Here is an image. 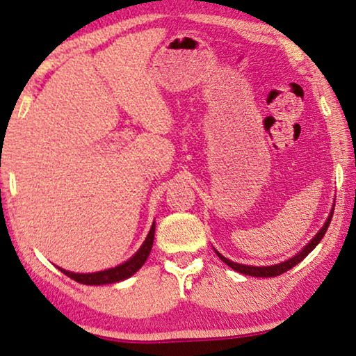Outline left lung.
Masks as SVG:
<instances>
[{
    "instance_id": "8db88e82",
    "label": "left lung",
    "mask_w": 356,
    "mask_h": 356,
    "mask_svg": "<svg viewBox=\"0 0 356 356\" xmlns=\"http://www.w3.org/2000/svg\"><path fill=\"white\" fill-rule=\"evenodd\" d=\"M332 214H334V208L331 209V214L327 216L325 225H323L321 229H320V232H318L316 235H315L314 238H312V241L309 243V245H307L304 249H302V251L297 252L294 257H291V259H288V261H284V262H280V264H275V265H267V267H254V265H245V264L232 262L230 259L224 257L220 252H217V251H216V254H217V256H219V259H220L222 262H225L227 265H229L230 268L236 270V272H240V273H243V275H249V277H261V278L278 277V275L288 272V270L293 268L294 265H297L300 261H304V259H305L307 256H309V254H310L312 251H314L318 243L321 241V238L325 236L327 227H330V224H331Z\"/></svg>"
}]
</instances>
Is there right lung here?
I'll return each instance as SVG.
<instances>
[{
    "label": "right lung",
    "instance_id": "1",
    "mask_svg": "<svg viewBox=\"0 0 356 356\" xmlns=\"http://www.w3.org/2000/svg\"><path fill=\"white\" fill-rule=\"evenodd\" d=\"M153 238H155V222H153L152 229H150V232H148L144 245L140 246L139 251H137L134 256L129 259V261H126L124 264L118 265V267L102 270V272H94V273H73V272H68V270H63V268H59V270L62 273H65L67 277H70L72 280H75L81 284L100 286V284L118 283V281H123L126 278L132 277V275H134L137 270H139L142 265L145 264L147 257L150 256V251L153 246Z\"/></svg>",
    "mask_w": 356,
    "mask_h": 356
}]
</instances>
